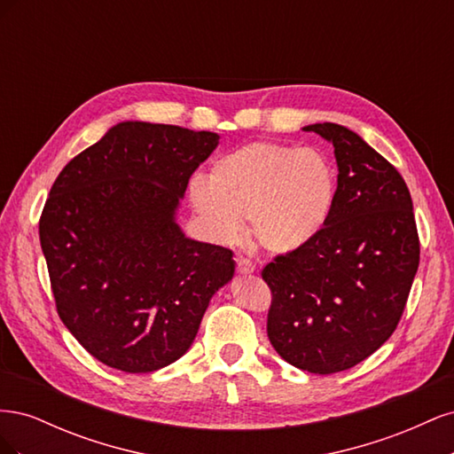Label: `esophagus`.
<instances>
[{"mask_svg":"<svg viewBox=\"0 0 454 454\" xmlns=\"http://www.w3.org/2000/svg\"><path fill=\"white\" fill-rule=\"evenodd\" d=\"M237 270H239L240 274H252V272L255 270V265L252 263L250 259L239 257V259H237Z\"/></svg>","mask_w":454,"mask_h":454,"instance_id":"34e87169","label":"esophagus"}]
</instances>
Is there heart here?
<instances>
[{
  "label": "heart",
  "instance_id": "obj_1",
  "mask_svg": "<svg viewBox=\"0 0 454 454\" xmlns=\"http://www.w3.org/2000/svg\"><path fill=\"white\" fill-rule=\"evenodd\" d=\"M189 199L214 239L235 242L250 222L261 250L290 254L318 237L332 217L337 174L316 149L254 142L214 160L208 182H191Z\"/></svg>",
  "mask_w": 454,
  "mask_h": 454
}]
</instances>
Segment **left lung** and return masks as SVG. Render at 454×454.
Instances as JSON below:
<instances>
[{"mask_svg":"<svg viewBox=\"0 0 454 454\" xmlns=\"http://www.w3.org/2000/svg\"><path fill=\"white\" fill-rule=\"evenodd\" d=\"M335 147L337 199L322 232L274 255L267 333L282 358L329 375L364 362L395 332L420 261L413 200L402 174L358 134L305 127Z\"/></svg>","mask_w":454,"mask_h":454,"instance_id":"1","label":"left lung"}]
</instances>
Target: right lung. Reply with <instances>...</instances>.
I'll return each mask as SVG.
<instances>
[{
  "mask_svg": "<svg viewBox=\"0 0 454 454\" xmlns=\"http://www.w3.org/2000/svg\"><path fill=\"white\" fill-rule=\"evenodd\" d=\"M219 136L119 122L54 180L39 217L64 325L102 364L149 373L195 340L232 252L185 239L174 222L189 177Z\"/></svg>",
  "mask_w": 454,
  "mask_h": 454,
  "instance_id": "add662e5",
  "label": "right lung"
}]
</instances>
